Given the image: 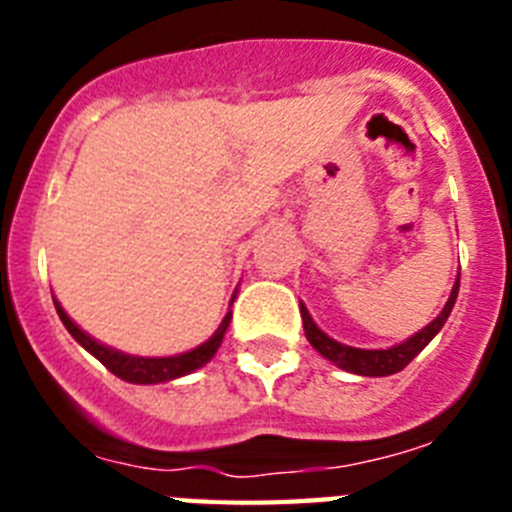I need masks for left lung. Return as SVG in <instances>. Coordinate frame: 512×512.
Returning a JSON list of instances; mask_svg holds the SVG:
<instances>
[{
  "label": "left lung",
  "instance_id": "1",
  "mask_svg": "<svg viewBox=\"0 0 512 512\" xmlns=\"http://www.w3.org/2000/svg\"><path fill=\"white\" fill-rule=\"evenodd\" d=\"M456 295H459V274H456V282L451 287V295L443 305V310L438 312L436 318L431 323L420 328L415 336H410L408 341L397 343L392 348H354V346H346V343H338L336 338H330L328 333L315 325L312 315L307 312V307L300 302V312H302V325H305V336L310 341V346L318 351L320 356H325L328 361L343 369V372H351V374H361V377H390V374L402 372L415 356L423 351L428 343L436 338L438 330L446 325L449 320L451 310H454V302Z\"/></svg>",
  "mask_w": 512,
  "mask_h": 512
}]
</instances>
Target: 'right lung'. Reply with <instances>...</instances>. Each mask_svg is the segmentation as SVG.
Instances as JSON below:
<instances>
[{"instance_id":"add662e5","label":"right lung","mask_w":512,"mask_h":512,"mask_svg":"<svg viewBox=\"0 0 512 512\" xmlns=\"http://www.w3.org/2000/svg\"><path fill=\"white\" fill-rule=\"evenodd\" d=\"M233 300H235V292H233ZM233 300H230V305H233ZM53 305H56L58 318H61V323L66 325V330L74 336V341L79 343L81 348H87L94 359L102 361V364L107 366L115 377L125 379V382L130 384H161V382H171V379L184 377V374L197 372L200 366H205L207 361L217 354V348H220V343H223L225 330H228L230 325V318H233V312H228V315L223 318V323L217 325L215 333H212L205 343L192 348V351H184V354H176V356H133V354H122V351H117V348L112 346H104V343H99L97 338L84 333V330H81L79 325L66 315V310H63L61 302H58L56 297H53Z\"/></svg>"}]
</instances>
